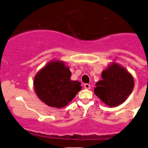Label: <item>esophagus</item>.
Masks as SVG:
<instances>
[{
  "mask_svg": "<svg viewBox=\"0 0 148 148\" xmlns=\"http://www.w3.org/2000/svg\"><path fill=\"white\" fill-rule=\"evenodd\" d=\"M84 87L86 89H89L91 88V86H90V84H84Z\"/></svg>",
  "mask_w": 148,
  "mask_h": 148,
  "instance_id": "obj_1",
  "label": "esophagus"
}]
</instances>
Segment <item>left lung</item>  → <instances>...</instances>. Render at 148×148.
Listing matches in <instances>:
<instances>
[{
  "instance_id": "left-lung-1",
  "label": "left lung",
  "mask_w": 148,
  "mask_h": 148,
  "mask_svg": "<svg viewBox=\"0 0 148 148\" xmlns=\"http://www.w3.org/2000/svg\"><path fill=\"white\" fill-rule=\"evenodd\" d=\"M102 80L96 84L95 94L107 105L117 107L125 102L134 86L132 76L117 64L102 71Z\"/></svg>"
}]
</instances>
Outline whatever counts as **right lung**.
<instances>
[{"mask_svg": "<svg viewBox=\"0 0 148 148\" xmlns=\"http://www.w3.org/2000/svg\"><path fill=\"white\" fill-rule=\"evenodd\" d=\"M71 75L69 69L64 62H49L34 78V89L37 96L50 107H65L82 89L81 83L71 81Z\"/></svg>", "mask_w": 148, "mask_h": 148, "instance_id": "add662e5", "label": "right lung"}]
</instances>
